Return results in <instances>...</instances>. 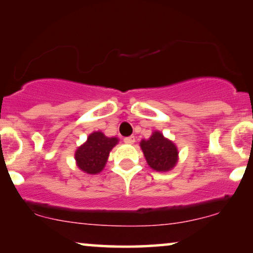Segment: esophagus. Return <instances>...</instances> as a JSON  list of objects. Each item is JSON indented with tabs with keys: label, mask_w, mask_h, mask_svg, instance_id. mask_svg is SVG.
Listing matches in <instances>:
<instances>
[{
	"label": "esophagus",
	"mask_w": 253,
	"mask_h": 253,
	"mask_svg": "<svg viewBox=\"0 0 253 253\" xmlns=\"http://www.w3.org/2000/svg\"><path fill=\"white\" fill-rule=\"evenodd\" d=\"M124 142L127 143V144H133L134 142H135V137H134V136H127V137H125Z\"/></svg>",
	"instance_id": "1"
}]
</instances>
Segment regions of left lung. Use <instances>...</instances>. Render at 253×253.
Masks as SVG:
<instances>
[{
    "label": "left lung",
    "mask_w": 253,
    "mask_h": 253,
    "mask_svg": "<svg viewBox=\"0 0 253 253\" xmlns=\"http://www.w3.org/2000/svg\"><path fill=\"white\" fill-rule=\"evenodd\" d=\"M140 146L151 169L167 172L177 164L178 150L176 144L166 139L158 130H155L148 140L141 141Z\"/></svg>",
    "instance_id": "obj_1"
}]
</instances>
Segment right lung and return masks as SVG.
<instances>
[{
	"label": "right lung",
	"mask_w": 253,
	"mask_h": 253,
	"mask_svg": "<svg viewBox=\"0 0 253 253\" xmlns=\"http://www.w3.org/2000/svg\"><path fill=\"white\" fill-rule=\"evenodd\" d=\"M119 142L117 137H107L102 132H93L85 143L77 148L75 160L77 167L89 174L99 173L105 167L110 151Z\"/></svg>",
	"instance_id": "right-lung-1"
}]
</instances>
